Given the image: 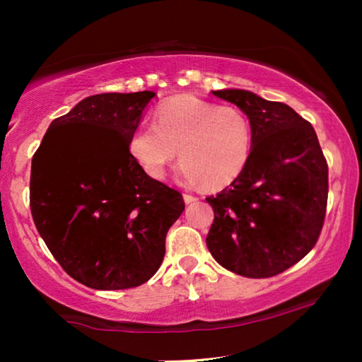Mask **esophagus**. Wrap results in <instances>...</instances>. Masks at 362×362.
Wrapping results in <instances>:
<instances>
[{"mask_svg": "<svg viewBox=\"0 0 362 362\" xmlns=\"http://www.w3.org/2000/svg\"><path fill=\"white\" fill-rule=\"evenodd\" d=\"M182 199H185L186 204H192V202L197 201V197L192 196V194H185V196H182Z\"/></svg>", "mask_w": 362, "mask_h": 362, "instance_id": "obj_1", "label": "esophagus"}]
</instances>
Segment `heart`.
Returning a JSON list of instances; mask_svg holds the SVG:
<instances>
[{
  "label": "heart",
  "instance_id": "1",
  "mask_svg": "<svg viewBox=\"0 0 362 362\" xmlns=\"http://www.w3.org/2000/svg\"><path fill=\"white\" fill-rule=\"evenodd\" d=\"M180 175L207 189H222L244 173L252 150L249 118L235 107L217 105L189 93L156 108L155 125H141L128 138V153L151 180H161L177 155Z\"/></svg>",
  "mask_w": 362,
  "mask_h": 362
}]
</instances>
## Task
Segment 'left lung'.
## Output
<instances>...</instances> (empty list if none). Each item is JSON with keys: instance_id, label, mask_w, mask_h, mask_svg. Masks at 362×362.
Listing matches in <instances>:
<instances>
[{"instance_id": "8db88e82", "label": "left lung", "mask_w": 362, "mask_h": 362, "mask_svg": "<svg viewBox=\"0 0 362 362\" xmlns=\"http://www.w3.org/2000/svg\"><path fill=\"white\" fill-rule=\"evenodd\" d=\"M212 93L249 118L252 150L244 173L206 197L214 209L207 249L237 275L269 279L300 262L318 240L328 165L315 128L291 107L242 88Z\"/></svg>"}]
</instances>
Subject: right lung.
I'll return each mask as SVG.
<instances>
[{
	"label": "right lung",
	"instance_id": "right-lung-1",
	"mask_svg": "<svg viewBox=\"0 0 362 362\" xmlns=\"http://www.w3.org/2000/svg\"><path fill=\"white\" fill-rule=\"evenodd\" d=\"M155 92L98 93L56 118L31 166L39 235L72 279L95 290L145 284L160 269L180 192L151 180L128 153Z\"/></svg>",
	"mask_w": 362,
	"mask_h": 362
}]
</instances>
